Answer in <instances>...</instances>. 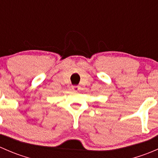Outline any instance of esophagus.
I'll return each mask as SVG.
<instances>
[{
    "label": "esophagus",
    "mask_w": 158,
    "mask_h": 158,
    "mask_svg": "<svg viewBox=\"0 0 158 158\" xmlns=\"http://www.w3.org/2000/svg\"><path fill=\"white\" fill-rule=\"evenodd\" d=\"M72 89H73V91H75V92H77V91H79V89H80V87L78 86V85H73V86H72Z\"/></svg>",
    "instance_id": "34e87169"
}]
</instances>
